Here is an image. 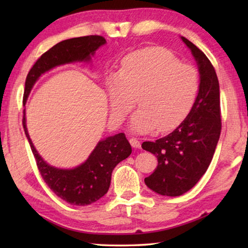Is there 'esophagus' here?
<instances>
[{
  "label": "esophagus",
  "instance_id": "1",
  "mask_svg": "<svg viewBox=\"0 0 248 248\" xmlns=\"http://www.w3.org/2000/svg\"><path fill=\"white\" fill-rule=\"evenodd\" d=\"M130 144L131 146L133 147V148H140V141L138 139H130Z\"/></svg>",
  "mask_w": 248,
  "mask_h": 248
}]
</instances>
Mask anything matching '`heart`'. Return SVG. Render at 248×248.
<instances>
[{
    "label": "heart",
    "mask_w": 248,
    "mask_h": 248,
    "mask_svg": "<svg viewBox=\"0 0 248 248\" xmlns=\"http://www.w3.org/2000/svg\"><path fill=\"white\" fill-rule=\"evenodd\" d=\"M200 80L198 70L183 64L171 52L161 48L128 54L117 76L108 84L109 104L116 120L121 121L135 105L131 119L134 132L147 133L175 129L186 118L196 101Z\"/></svg>",
    "instance_id": "1"
}]
</instances>
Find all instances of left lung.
Returning <instances> with one entry per match:
<instances>
[{"label": "left lung", "instance_id": "1", "mask_svg": "<svg viewBox=\"0 0 248 248\" xmlns=\"http://www.w3.org/2000/svg\"><path fill=\"white\" fill-rule=\"evenodd\" d=\"M196 60L199 93L186 118L164 138L144 141L141 148L157 157V166L146 186L164 196L189 191L207 171L222 130L219 84L211 62L191 41L181 37Z\"/></svg>", "mask_w": 248, "mask_h": 248}]
</instances>
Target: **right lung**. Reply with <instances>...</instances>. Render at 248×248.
I'll return each instance as SVG.
<instances>
[{
	"instance_id": "right-lung-1",
	"label": "right lung",
	"mask_w": 248,
	"mask_h": 248,
	"mask_svg": "<svg viewBox=\"0 0 248 248\" xmlns=\"http://www.w3.org/2000/svg\"><path fill=\"white\" fill-rule=\"evenodd\" d=\"M105 43L102 36L89 35L67 39L52 46L36 61L28 73L23 101H26L31 87L44 72L67 62L91 60V55ZM22 124L44 181L56 196L73 205L91 204L104 196L115 166L132 152L124 133H119L99 141L87 161L75 170H57L46 164L37 154L26 130L24 112Z\"/></svg>"
}]
</instances>
